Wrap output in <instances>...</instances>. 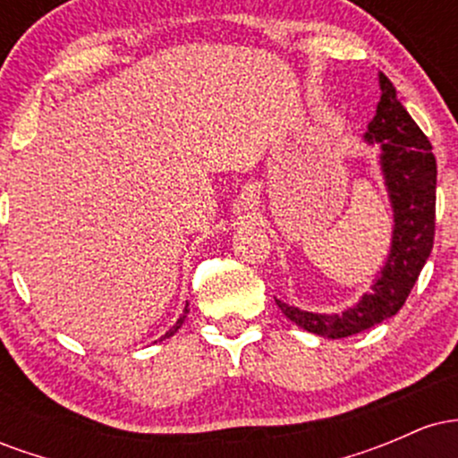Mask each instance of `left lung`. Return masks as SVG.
<instances>
[{"label":"left lung","mask_w":458,"mask_h":458,"mask_svg":"<svg viewBox=\"0 0 458 458\" xmlns=\"http://www.w3.org/2000/svg\"><path fill=\"white\" fill-rule=\"evenodd\" d=\"M381 101L368 124L364 140L381 146V172L394 208L392 247L372 291L343 314H317L276 299L284 317L299 327L323 338H346L381 320L394 317L404 306L435 239V187L437 163L427 135L396 98L392 81L379 72Z\"/></svg>","instance_id":"obj_1"}]
</instances>
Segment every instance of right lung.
<instances>
[{
	"label": "right lung",
	"instance_id": "1",
	"mask_svg": "<svg viewBox=\"0 0 458 458\" xmlns=\"http://www.w3.org/2000/svg\"><path fill=\"white\" fill-rule=\"evenodd\" d=\"M187 314H189V303H187V306H185V310H182L181 318H178V320H176V325H174V327H172L170 331H167V334H165V335H163V338H170V335H174V334H176V331H178V329H181L182 320H185V318H187Z\"/></svg>",
	"mask_w": 458,
	"mask_h": 458
}]
</instances>
